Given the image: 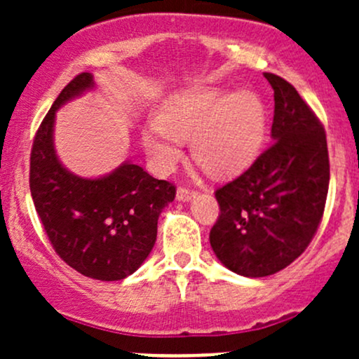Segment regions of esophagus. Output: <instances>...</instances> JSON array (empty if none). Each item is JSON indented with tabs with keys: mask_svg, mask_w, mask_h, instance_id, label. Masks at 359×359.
<instances>
[{
	"mask_svg": "<svg viewBox=\"0 0 359 359\" xmlns=\"http://www.w3.org/2000/svg\"><path fill=\"white\" fill-rule=\"evenodd\" d=\"M196 191H189V189L185 187H179L177 189V199L182 201V203H189V201H192L194 197H196Z\"/></svg>",
	"mask_w": 359,
	"mask_h": 359,
	"instance_id": "esophagus-1",
	"label": "esophagus"
}]
</instances>
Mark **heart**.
Here are the masks:
<instances>
[{"instance_id":"heart-1","label":"heart","mask_w":359,"mask_h":359,"mask_svg":"<svg viewBox=\"0 0 359 359\" xmlns=\"http://www.w3.org/2000/svg\"><path fill=\"white\" fill-rule=\"evenodd\" d=\"M155 126L143 133V147L160 170H172L182 156V140L192 138L194 160L208 174L226 177L257 155L265 137L266 111L251 90L196 86L168 96Z\"/></svg>"}]
</instances>
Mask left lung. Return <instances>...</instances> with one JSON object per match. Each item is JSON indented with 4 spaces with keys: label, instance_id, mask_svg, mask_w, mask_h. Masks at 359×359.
<instances>
[{
    "label": "left lung",
    "instance_id": "1",
    "mask_svg": "<svg viewBox=\"0 0 359 359\" xmlns=\"http://www.w3.org/2000/svg\"><path fill=\"white\" fill-rule=\"evenodd\" d=\"M273 88L271 138L248 170L216 191L221 214L209 233L217 259L234 273H277L306 251L329 189L324 126L290 82L265 72Z\"/></svg>",
    "mask_w": 359,
    "mask_h": 359
}]
</instances>
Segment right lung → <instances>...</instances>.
<instances>
[{
  "mask_svg": "<svg viewBox=\"0 0 359 359\" xmlns=\"http://www.w3.org/2000/svg\"><path fill=\"white\" fill-rule=\"evenodd\" d=\"M93 88V74L76 76L43 118L32 147L30 192L55 253L84 277L114 282L135 273L150 255L158 216L174 201L175 185L130 160L97 179L62 165L53 147L55 113Z\"/></svg>",
  "mask_w": 359,
  "mask_h": 359,
  "instance_id": "obj_1",
  "label": "right lung"
}]
</instances>
